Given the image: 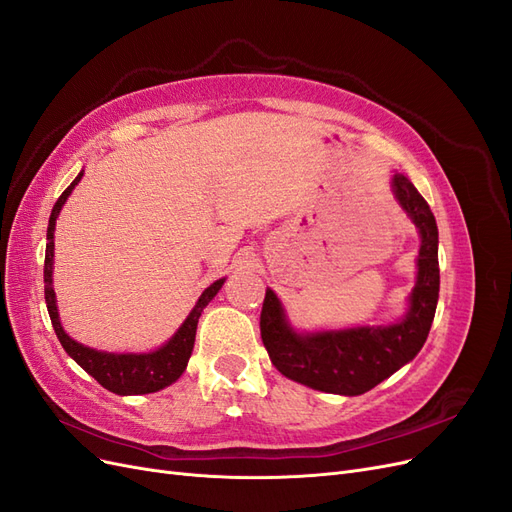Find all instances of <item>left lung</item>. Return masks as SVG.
<instances>
[{"mask_svg": "<svg viewBox=\"0 0 512 512\" xmlns=\"http://www.w3.org/2000/svg\"><path fill=\"white\" fill-rule=\"evenodd\" d=\"M391 190L421 237L416 282L408 297L406 314L391 324L297 331L290 324L282 301L267 288L260 335L271 363L286 378L314 391L354 397L374 389L421 352L436 316L440 292L438 224L427 200L404 173L393 175Z\"/></svg>", "mask_w": 512, "mask_h": 512, "instance_id": "obj_1", "label": "left lung"}]
</instances>
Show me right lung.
Wrapping results in <instances>:
<instances>
[{"label": "right lung", "instance_id": "right-lung-1", "mask_svg": "<svg viewBox=\"0 0 512 512\" xmlns=\"http://www.w3.org/2000/svg\"><path fill=\"white\" fill-rule=\"evenodd\" d=\"M85 170H81L76 179L68 185L57 198V203L51 211L49 218V228H46V254H44V299H46V309H49V316L53 322V329L57 333L59 344L64 346L68 356L79 363L91 378H96L106 391H111L115 395H147V393H156L166 389L173 382L181 378V374L188 367V361L194 350V339H196V327H198V318L203 314V309L211 303L215 294L220 292L224 286L226 277L222 280H215L209 288L203 290L196 305L192 307V312L188 318L183 320L181 327L175 331V335L168 339L166 344H162L156 350L149 352H106L98 348H89L85 344H79L76 339H72L66 331L64 324L59 320V309H57V299H55V290H53V262H55V224L61 213V207L66 205L68 196L72 190L79 185L83 179Z\"/></svg>", "mask_w": 512, "mask_h": 512}]
</instances>
